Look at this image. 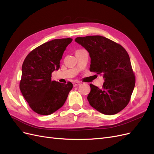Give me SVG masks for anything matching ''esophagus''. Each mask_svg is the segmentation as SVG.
I'll use <instances>...</instances> for the list:
<instances>
[{
	"label": "esophagus",
	"instance_id": "34e87169",
	"mask_svg": "<svg viewBox=\"0 0 154 154\" xmlns=\"http://www.w3.org/2000/svg\"><path fill=\"white\" fill-rule=\"evenodd\" d=\"M72 84H73L74 87H76V86H78V85H80V82H78V81H74V82H73Z\"/></svg>",
	"mask_w": 154,
	"mask_h": 154
}]
</instances>
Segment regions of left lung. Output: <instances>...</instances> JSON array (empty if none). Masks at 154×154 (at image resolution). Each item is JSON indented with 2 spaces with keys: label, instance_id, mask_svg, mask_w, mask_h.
I'll return each instance as SVG.
<instances>
[{
  "label": "left lung",
  "instance_id": "8db88e82",
  "mask_svg": "<svg viewBox=\"0 0 154 154\" xmlns=\"http://www.w3.org/2000/svg\"><path fill=\"white\" fill-rule=\"evenodd\" d=\"M75 41L89 53L90 71L104 78L102 89L90 84L89 104L101 113L117 114L130 102L135 84L128 52L120 45L100 35L77 37Z\"/></svg>",
  "mask_w": 154,
  "mask_h": 154
}]
</instances>
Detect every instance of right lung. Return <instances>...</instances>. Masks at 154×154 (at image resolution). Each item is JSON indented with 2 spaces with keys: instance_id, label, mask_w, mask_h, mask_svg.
I'll use <instances>...</instances> for the list:
<instances>
[{
  "instance_id": "1",
  "label": "right lung",
  "mask_w": 154,
  "mask_h": 154,
  "mask_svg": "<svg viewBox=\"0 0 154 154\" xmlns=\"http://www.w3.org/2000/svg\"><path fill=\"white\" fill-rule=\"evenodd\" d=\"M72 39L48 41L28 54L22 66L20 90L31 109L42 115L54 113L63 106L72 84L51 80V74L60 68V60Z\"/></svg>"
}]
</instances>
